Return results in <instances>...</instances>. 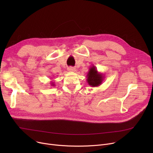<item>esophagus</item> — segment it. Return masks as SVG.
<instances>
[{
    "label": "esophagus",
    "mask_w": 153,
    "mask_h": 153,
    "mask_svg": "<svg viewBox=\"0 0 153 153\" xmlns=\"http://www.w3.org/2000/svg\"><path fill=\"white\" fill-rule=\"evenodd\" d=\"M68 71L69 72H75L76 69L75 68H73V67H69L68 68Z\"/></svg>",
    "instance_id": "1"
}]
</instances>
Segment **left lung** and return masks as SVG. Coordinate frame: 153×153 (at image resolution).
I'll return each instance as SVG.
<instances>
[{"instance_id":"obj_1","label":"left lung","mask_w":153,"mask_h":153,"mask_svg":"<svg viewBox=\"0 0 153 153\" xmlns=\"http://www.w3.org/2000/svg\"><path fill=\"white\" fill-rule=\"evenodd\" d=\"M87 81L91 87H98L100 85L103 81V74L99 72L95 66L92 65L87 74Z\"/></svg>"}]
</instances>
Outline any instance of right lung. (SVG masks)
I'll return each mask as SVG.
<instances>
[{"instance_id": "1", "label": "right lung", "mask_w": 153, "mask_h": 153, "mask_svg": "<svg viewBox=\"0 0 153 153\" xmlns=\"http://www.w3.org/2000/svg\"><path fill=\"white\" fill-rule=\"evenodd\" d=\"M51 85H52V86H54V82L51 81Z\"/></svg>"}]
</instances>
